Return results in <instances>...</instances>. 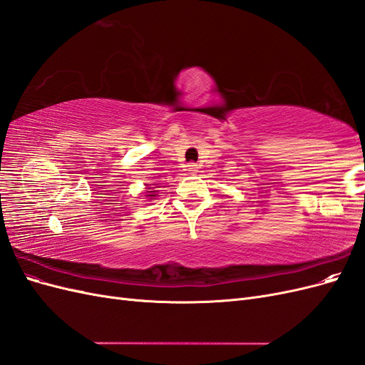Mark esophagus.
I'll return each instance as SVG.
<instances>
[{"label": "esophagus", "instance_id": "obj_1", "mask_svg": "<svg viewBox=\"0 0 365 365\" xmlns=\"http://www.w3.org/2000/svg\"><path fill=\"white\" fill-rule=\"evenodd\" d=\"M185 169H187V172H189V173H196L197 165L195 163H189V164L185 165Z\"/></svg>", "mask_w": 365, "mask_h": 365}]
</instances>
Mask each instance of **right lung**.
<instances>
[{
    "mask_svg": "<svg viewBox=\"0 0 365 365\" xmlns=\"http://www.w3.org/2000/svg\"><path fill=\"white\" fill-rule=\"evenodd\" d=\"M146 196H150V197H153V196H155V195H146Z\"/></svg>",
    "mask_w": 365,
    "mask_h": 365,
    "instance_id": "1",
    "label": "right lung"
}]
</instances>
